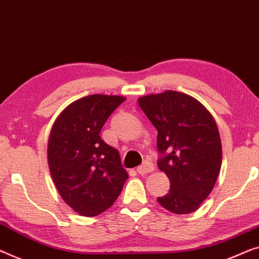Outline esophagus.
<instances>
[{"label":"esophagus","mask_w":259,"mask_h":259,"mask_svg":"<svg viewBox=\"0 0 259 259\" xmlns=\"http://www.w3.org/2000/svg\"><path fill=\"white\" fill-rule=\"evenodd\" d=\"M153 164L151 161L149 160H145L144 163H143L140 167L137 168V172L140 173V175H145V173H149V172H152L153 171Z\"/></svg>","instance_id":"1"}]
</instances>
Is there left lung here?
Listing matches in <instances>:
<instances>
[{
  "label": "left lung",
  "mask_w": 259,
  "mask_h": 259,
  "mask_svg": "<svg viewBox=\"0 0 259 259\" xmlns=\"http://www.w3.org/2000/svg\"><path fill=\"white\" fill-rule=\"evenodd\" d=\"M138 105L158 131L157 165L171 184L157 201L175 214L195 211L221 168V140L213 116L198 100L176 91L143 96Z\"/></svg>",
  "instance_id": "obj_1"
}]
</instances>
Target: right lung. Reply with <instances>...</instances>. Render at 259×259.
<instances>
[{
  "label": "right lung",
  "instance_id": "right-lung-1",
  "mask_svg": "<svg viewBox=\"0 0 259 259\" xmlns=\"http://www.w3.org/2000/svg\"><path fill=\"white\" fill-rule=\"evenodd\" d=\"M123 101V96L100 94L76 100L58 116L50 134L52 179L64 201L82 216L107 210L128 179L118 151L100 136L108 117Z\"/></svg>",
  "mask_w": 259,
  "mask_h": 259
}]
</instances>
